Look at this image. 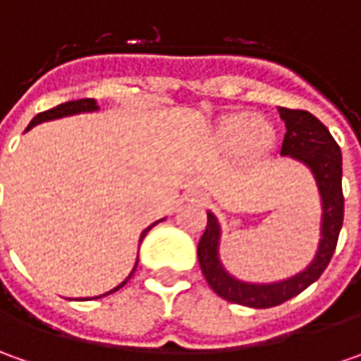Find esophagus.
<instances>
[{
  "mask_svg": "<svg viewBox=\"0 0 361 361\" xmlns=\"http://www.w3.org/2000/svg\"><path fill=\"white\" fill-rule=\"evenodd\" d=\"M190 201H195V202H204V201H207V197L202 195L201 190H195V192H190Z\"/></svg>",
  "mask_w": 361,
  "mask_h": 361,
  "instance_id": "esophagus-1",
  "label": "esophagus"
}]
</instances>
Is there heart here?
I'll use <instances>...</instances> for the list:
<instances>
[{"mask_svg": "<svg viewBox=\"0 0 361 361\" xmlns=\"http://www.w3.org/2000/svg\"><path fill=\"white\" fill-rule=\"evenodd\" d=\"M275 126L263 116L249 112H231L216 122L215 142L223 150H235L241 160L265 157L275 142Z\"/></svg>", "mask_w": 361, "mask_h": 361, "instance_id": "1", "label": "heart"}]
</instances>
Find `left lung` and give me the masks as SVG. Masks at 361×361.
<instances>
[{
	"instance_id": "1",
	"label": "left lung",
	"mask_w": 361,
	"mask_h": 361,
	"mask_svg": "<svg viewBox=\"0 0 361 361\" xmlns=\"http://www.w3.org/2000/svg\"><path fill=\"white\" fill-rule=\"evenodd\" d=\"M285 122V136L281 157L298 160L312 171L322 199V225L319 243L313 261L295 275L275 283H249L233 277L223 267L219 245L221 223L211 211L207 213V229L199 241V263L209 287L219 298L255 310L281 305L287 299L299 295L326 271L336 251L343 223V192H341V150L326 126L305 110L279 108Z\"/></svg>"
}]
</instances>
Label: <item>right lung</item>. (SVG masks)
Masks as SVG:
<instances>
[{
  "label": "right lung",
  "mask_w": 361,
  "mask_h": 361,
  "mask_svg": "<svg viewBox=\"0 0 361 361\" xmlns=\"http://www.w3.org/2000/svg\"><path fill=\"white\" fill-rule=\"evenodd\" d=\"M98 110V104H96V100L94 98H82V100H72V102H63V104L56 106V108H51V110H46V112H42V114H37L32 122H30V126L25 128V132L32 130L34 126H37V124H42V122H48V120H56V118H63V116H74V114H84V112H96ZM160 221H164V219H160ZM160 221H157V223H152L150 227H146L145 231H142V235H140V243H142V239L146 237V233L152 229L154 225H159ZM136 265H138V259H136V263H134V267H132L130 275L122 281L120 285H116L114 289H110V291H106L104 295H110V293H114V291H118L120 287H124L126 285V281L130 279L132 275H134V271H136ZM104 295H98V298H104ZM96 298V299H98Z\"/></svg>",
  "instance_id": "1"
}]
</instances>
